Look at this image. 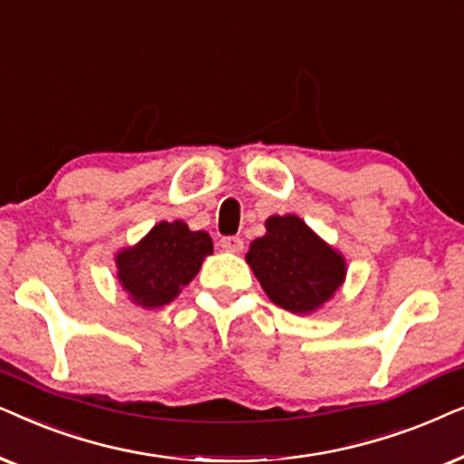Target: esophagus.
I'll return each mask as SVG.
<instances>
[{
	"instance_id": "obj_1",
	"label": "esophagus",
	"mask_w": 464,
	"mask_h": 464,
	"mask_svg": "<svg viewBox=\"0 0 464 464\" xmlns=\"http://www.w3.org/2000/svg\"><path fill=\"white\" fill-rule=\"evenodd\" d=\"M220 248L225 252H233V255H237V252L244 250V242L239 237H222L220 239Z\"/></svg>"
}]
</instances>
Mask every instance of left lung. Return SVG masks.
I'll return each instance as SVG.
<instances>
[{"label": "left lung", "instance_id": "8db88e82", "mask_svg": "<svg viewBox=\"0 0 464 464\" xmlns=\"http://www.w3.org/2000/svg\"><path fill=\"white\" fill-rule=\"evenodd\" d=\"M265 236L250 242L246 263L282 310L307 316L335 296L348 274L339 250L296 214L269 216Z\"/></svg>", "mask_w": 464, "mask_h": 464}]
</instances>
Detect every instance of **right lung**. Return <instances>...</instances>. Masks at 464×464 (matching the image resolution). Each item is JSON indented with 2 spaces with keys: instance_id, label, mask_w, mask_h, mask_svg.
<instances>
[{
  "instance_id": "1",
  "label": "right lung",
  "mask_w": 464,
  "mask_h": 464,
  "mask_svg": "<svg viewBox=\"0 0 464 464\" xmlns=\"http://www.w3.org/2000/svg\"><path fill=\"white\" fill-rule=\"evenodd\" d=\"M212 252L209 233L190 231L184 220H160L138 244L116 252V280L133 305L157 310L193 282Z\"/></svg>"
}]
</instances>
